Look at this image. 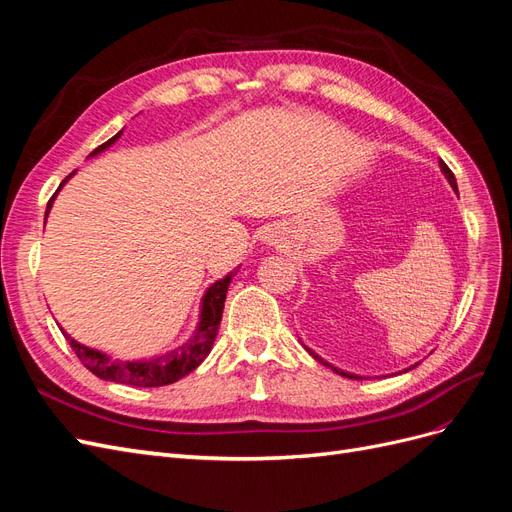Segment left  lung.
<instances>
[{"mask_svg":"<svg viewBox=\"0 0 512 512\" xmlns=\"http://www.w3.org/2000/svg\"><path fill=\"white\" fill-rule=\"evenodd\" d=\"M440 168H442V175L446 177V181H448V183H451V188L455 190V194H459V192H457V181H455V175L451 173V168H448V166H446L444 162H440ZM305 350H307L309 354H312V356H314V359H318V361H320L322 365H327V367H331V369L335 371V374H339V376H344V378H354V380H363V376H356V374H350V371H344V369H339V367H335V365L327 363V361H324V359H322V356H318V354H316V352H314L312 348H307V346H305ZM416 365H418V363H416ZM416 365H412V367H408V369H404V371H410V369H414Z\"/></svg>","mask_w":512,"mask_h":512,"instance_id":"8db88e82","label":"left lung"}]
</instances>
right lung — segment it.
<instances>
[{"label":"right lung","instance_id":"add662e5","mask_svg":"<svg viewBox=\"0 0 512 512\" xmlns=\"http://www.w3.org/2000/svg\"><path fill=\"white\" fill-rule=\"evenodd\" d=\"M121 134H123V130H119L113 138H108L104 145H100L98 149L89 153V158H94V156H98V153L106 151L108 147H113L119 141ZM74 173H76V170H74ZM74 173H70L64 179V183L59 185L57 192L64 188L66 181ZM57 192H55V196H57ZM55 196L49 200V205H46L44 218H49V211L53 207ZM237 271H239V267L232 269L228 275L222 277V280L213 282L205 290L203 299H200L196 329L192 331V335L188 339H185L183 344H179L177 348L168 350V352H162V354H156V356H145V359L123 361V359H113L111 354H106L102 350L89 348L81 342H76V339L70 337L64 329H61V333L66 335V339L70 342L72 350L76 352V356L81 359V363L91 371V374H96L102 380L130 384V386H143V389H147V386L173 384V382L181 380L183 376H188L190 371H194L200 363L207 359V354L211 352L215 335H218L220 322H222L226 292H228L230 280L235 277Z\"/></svg>","mask_w":512,"mask_h":512}]
</instances>
